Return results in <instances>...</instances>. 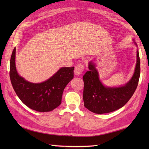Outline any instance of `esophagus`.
I'll list each match as a JSON object with an SVG mask.
<instances>
[{
	"mask_svg": "<svg viewBox=\"0 0 149 149\" xmlns=\"http://www.w3.org/2000/svg\"><path fill=\"white\" fill-rule=\"evenodd\" d=\"M84 70V65L79 63L75 67V69H74V73L75 75H80V74H81Z\"/></svg>",
	"mask_w": 149,
	"mask_h": 149,
	"instance_id": "34e87169",
	"label": "esophagus"
}]
</instances>
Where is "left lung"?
<instances>
[{"instance_id":"1","label":"left lung","mask_w":149,"mask_h":149,"mask_svg":"<svg viewBox=\"0 0 149 149\" xmlns=\"http://www.w3.org/2000/svg\"><path fill=\"white\" fill-rule=\"evenodd\" d=\"M89 69L83 77L84 107L89 111L98 114L113 112L126 104L136 89L140 76L139 52L137 51V61L134 75L123 86L105 87L99 79L95 65L89 63Z\"/></svg>"}]
</instances>
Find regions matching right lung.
Wrapping results in <instances>:
<instances>
[{
	"label": "right lung",
	"instance_id": "add662e5",
	"mask_svg": "<svg viewBox=\"0 0 149 149\" xmlns=\"http://www.w3.org/2000/svg\"><path fill=\"white\" fill-rule=\"evenodd\" d=\"M15 48L10 65V77L13 88L23 104L33 110L50 112L61 103L63 90L74 77V67L61 68L48 80L32 83L19 76L15 65Z\"/></svg>",
	"mask_w": 149,
	"mask_h": 149
}]
</instances>
